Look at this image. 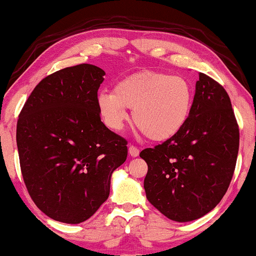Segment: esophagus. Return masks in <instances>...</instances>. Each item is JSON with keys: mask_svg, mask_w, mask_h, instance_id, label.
Listing matches in <instances>:
<instances>
[{"mask_svg": "<svg viewBox=\"0 0 256 256\" xmlns=\"http://www.w3.org/2000/svg\"><path fill=\"white\" fill-rule=\"evenodd\" d=\"M128 154H130L132 158H137L140 155V149L134 146H128Z\"/></svg>", "mask_w": 256, "mask_h": 256, "instance_id": "obj_1", "label": "esophagus"}]
</instances>
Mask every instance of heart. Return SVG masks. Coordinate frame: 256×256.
<instances>
[{"label": "heart", "mask_w": 256, "mask_h": 256, "mask_svg": "<svg viewBox=\"0 0 256 256\" xmlns=\"http://www.w3.org/2000/svg\"><path fill=\"white\" fill-rule=\"evenodd\" d=\"M193 104L192 84L182 76L146 70L119 81L98 95L100 114L108 128L120 130L132 108L134 125L149 140H167L184 128Z\"/></svg>", "instance_id": "heart-1"}]
</instances>
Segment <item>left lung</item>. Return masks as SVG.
<instances>
[{
  "mask_svg": "<svg viewBox=\"0 0 256 256\" xmlns=\"http://www.w3.org/2000/svg\"><path fill=\"white\" fill-rule=\"evenodd\" d=\"M240 130L223 86L199 72L192 110L174 137L142 150L148 164L144 190L169 220L205 216L226 193L235 170Z\"/></svg>",
  "mask_w": 256,
  "mask_h": 256,
  "instance_id": "8db88e82",
  "label": "left lung"
}]
</instances>
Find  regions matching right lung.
I'll return each mask as SVG.
<instances>
[{
    "label": "right lung",
    "instance_id": "obj_1",
    "mask_svg": "<svg viewBox=\"0 0 256 256\" xmlns=\"http://www.w3.org/2000/svg\"><path fill=\"white\" fill-rule=\"evenodd\" d=\"M104 75L92 64L58 70L36 86L19 114L24 182L54 220L78 224L93 216L108 198L110 175L128 158V140L101 122Z\"/></svg>",
    "mask_w": 256,
    "mask_h": 256
}]
</instances>
